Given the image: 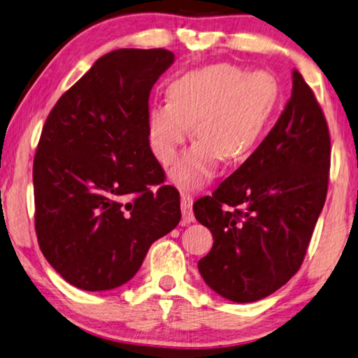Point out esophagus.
Returning <instances> with one entry per match:
<instances>
[{"label":"esophagus","instance_id":"obj_1","mask_svg":"<svg viewBox=\"0 0 358 358\" xmlns=\"http://www.w3.org/2000/svg\"><path fill=\"white\" fill-rule=\"evenodd\" d=\"M180 210H182V221H184V224L194 222L195 216H194V211H192V196L190 195H182V196H180Z\"/></svg>","mask_w":358,"mask_h":358}]
</instances>
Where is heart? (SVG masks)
Here are the masks:
<instances>
[{
    "mask_svg": "<svg viewBox=\"0 0 358 358\" xmlns=\"http://www.w3.org/2000/svg\"><path fill=\"white\" fill-rule=\"evenodd\" d=\"M278 98V82L266 71L245 72L227 63L187 71L169 84L168 101L148 110L150 148L159 163L169 164L194 124L199 141L174 164L171 178L182 189H196L222 158L239 162L252 152Z\"/></svg>",
    "mask_w": 358,
    "mask_h": 358,
    "instance_id": "heart-1",
    "label": "heart"
}]
</instances>
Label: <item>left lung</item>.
<instances>
[{
	"instance_id": "1",
	"label": "left lung",
	"mask_w": 358,
	"mask_h": 358,
	"mask_svg": "<svg viewBox=\"0 0 358 358\" xmlns=\"http://www.w3.org/2000/svg\"><path fill=\"white\" fill-rule=\"evenodd\" d=\"M329 131L300 72L282 115L213 195L194 203L213 247L199 262L221 297L257 302L282 287L302 265L328 192Z\"/></svg>"
}]
</instances>
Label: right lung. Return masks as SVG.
Instances as JSON below:
<instances>
[{"mask_svg": "<svg viewBox=\"0 0 358 358\" xmlns=\"http://www.w3.org/2000/svg\"><path fill=\"white\" fill-rule=\"evenodd\" d=\"M174 63L168 50L101 56L59 98L34 159L35 231L61 278L110 291L142 266L150 245L180 221L147 137L148 98Z\"/></svg>", "mask_w": 358, "mask_h": 358, "instance_id": "right-lung-1", "label": "right lung"}]
</instances>
